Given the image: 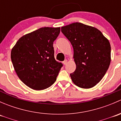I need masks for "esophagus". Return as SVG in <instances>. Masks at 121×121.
Listing matches in <instances>:
<instances>
[{
  "mask_svg": "<svg viewBox=\"0 0 121 121\" xmlns=\"http://www.w3.org/2000/svg\"><path fill=\"white\" fill-rule=\"evenodd\" d=\"M67 60H65L64 61H63V64H64V65H66L67 64Z\"/></svg>",
  "mask_w": 121,
  "mask_h": 121,
  "instance_id": "1",
  "label": "esophagus"
}]
</instances>
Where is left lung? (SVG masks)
Segmentation results:
<instances>
[{"label": "left lung", "mask_w": 121, "mask_h": 121, "mask_svg": "<svg viewBox=\"0 0 121 121\" xmlns=\"http://www.w3.org/2000/svg\"><path fill=\"white\" fill-rule=\"evenodd\" d=\"M61 32L74 49L76 69L70 74L72 81L82 88L93 87L102 80L110 65L109 41L98 29L81 23L62 27Z\"/></svg>", "instance_id": "1"}]
</instances>
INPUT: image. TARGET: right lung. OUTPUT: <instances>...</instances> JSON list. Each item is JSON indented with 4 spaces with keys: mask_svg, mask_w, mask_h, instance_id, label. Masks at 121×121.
<instances>
[{
    "mask_svg": "<svg viewBox=\"0 0 121 121\" xmlns=\"http://www.w3.org/2000/svg\"><path fill=\"white\" fill-rule=\"evenodd\" d=\"M60 27H41L19 39L11 52L17 75L29 87L42 90L56 81L61 63L54 58L53 42Z\"/></svg>",
    "mask_w": 121,
    "mask_h": 121,
    "instance_id": "add662e5",
    "label": "right lung"
}]
</instances>
